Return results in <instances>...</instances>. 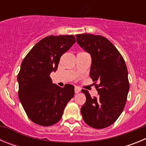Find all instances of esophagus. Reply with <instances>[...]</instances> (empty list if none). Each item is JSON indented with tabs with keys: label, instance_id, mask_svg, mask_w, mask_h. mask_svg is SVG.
Here are the masks:
<instances>
[{
	"label": "esophagus",
	"instance_id": "1",
	"mask_svg": "<svg viewBox=\"0 0 146 146\" xmlns=\"http://www.w3.org/2000/svg\"><path fill=\"white\" fill-rule=\"evenodd\" d=\"M80 91V88L78 87L74 88V93H75V94H78Z\"/></svg>",
	"mask_w": 146,
	"mask_h": 146
}]
</instances>
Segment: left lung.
I'll return each instance as SVG.
<instances>
[{
  "mask_svg": "<svg viewBox=\"0 0 146 146\" xmlns=\"http://www.w3.org/2000/svg\"><path fill=\"white\" fill-rule=\"evenodd\" d=\"M76 38L78 44L91 54L90 77L99 94L98 97H91L82 89L86 97L80 110L82 118L93 128H106L115 122L126 104L129 90L126 63L105 37L83 33L76 35Z\"/></svg>",
  "mask_w": 146,
  "mask_h": 146,
  "instance_id": "left-lung-1",
  "label": "left lung"
}]
</instances>
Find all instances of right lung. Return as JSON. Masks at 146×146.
<instances>
[{"label": "right lung", "mask_w": 146, "mask_h": 146, "mask_svg": "<svg viewBox=\"0 0 146 146\" xmlns=\"http://www.w3.org/2000/svg\"><path fill=\"white\" fill-rule=\"evenodd\" d=\"M75 42L73 35L49 36L36 44L23 59L17 75L18 96L33 123L48 126L58 122L74 96V86L54 84L50 74L57 70L62 55Z\"/></svg>", "instance_id": "obj_1"}]
</instances>
